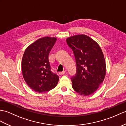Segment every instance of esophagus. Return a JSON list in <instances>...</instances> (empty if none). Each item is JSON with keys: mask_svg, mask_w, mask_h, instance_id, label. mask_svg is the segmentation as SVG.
Masks as SVG:
<instances>
[{"mask_svg": "<svg viewBox=\"0 0 126 126\" xmlns=\"http://www.w3.org/2000/svg\"><path fill=\"white\" fill-rule=\"evenodd\" d=\"M65 71H63L62 72H59V74L60 75H63L64 74H65Z\"/></svg>", "mask_w": 126, "mask_h": 126, "instance_id": "34e87169", "label": "esophagus"}]
</instances>
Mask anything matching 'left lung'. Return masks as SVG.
<instances>
[{
	"label": "left lung",
	"instance_id": "left-lung-1",
	"mask_svg": "<svg viewBox=\"0 0 126 126\" xmlns=\"http://www.w3.org/2000/svg\"><path fill=\"white\" fill-rule=\"evenodd\" d=\"M66 43L74 54L76 74L71 78L72 88L79 94H92L103 83L106 75V63L101 48L85 35L68 37Z\"/></svg>",
	"mask_w": 126,
	"mask_h": 126
}]
</instances>
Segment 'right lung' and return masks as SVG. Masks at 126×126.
I'll list each match as a JSON object with an SVG mask.
<instances>
[{"instance_id":"add662e5","label":"right lung","mask_w":126,"mask_h":126,"mask_svg":"<svg viewBox=\"0 0 126 126\" xmlns=\"http://www.w3.org/2000/svg\"><path fill=\"white\" fill-rule=\"evenodd\" d=\"M57 39L44 37L37 40L25 50L21 69L23 77L31 89L46 92L56 87L59 77L51 71L49 54Z\"/></svg>"}]
</instances>
